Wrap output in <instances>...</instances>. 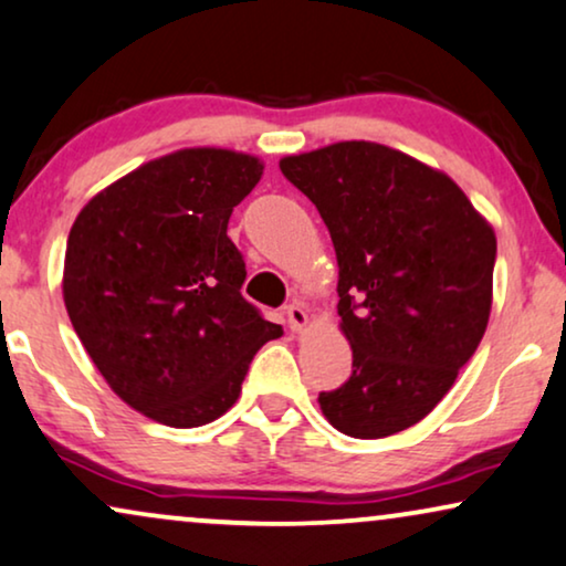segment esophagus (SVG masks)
Masks as SVG:
<instances>
[{
	"label": "esophagus",
	"mask_w": 566,
	"mask_h": 566,
	"mask_svg": "<svg viewBox=\"0 0 566 566\" xmlns=\"http://www.w3.org/2000/svg\"><path fill=\"white\" fill-rule=\"evenodd\" d=\"M287 323H290L292 331H305L307 323H311V318H307L305 305H300V303L287 305Z\"/></svg>",
	"instance_id": "obj_1"
}]
</instances>
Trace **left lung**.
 Returning a JSON list of instances; mask_svg holds the SVG:
<instances>
[{
  "label": "left lung",
  "mask_w": 566,
  "mask_h": 566,
  "mask_svg": "<svg viewBox=\"0 0 566 566\" xmlns=\"http://www.w3.org/2000/svg\"><path fill=\"white\" fill-rule=\"evenodd\" d=\"M318 209L338 263L352 375L321 394L357 440L403 432L446 398L492 313L496 235L442 170L378 142H336L279 160Z\"/></svg>",
  "instance_id": "1"
}]
</instances>
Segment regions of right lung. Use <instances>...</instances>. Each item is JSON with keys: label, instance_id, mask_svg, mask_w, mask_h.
<instances>
[{"label": "right lung", "instance_id": "obj_1", "mask_svg": "<svg viewBox=\"0 0 566 566\" xmlns=\"http://www.w3.org/2000/svg\"><path fill=\"white\" fill-rule=\"evenodd\" d=\"M261 176L259 157L235 149H176L105 186L72 224V326L113 394L160 424L220 419L253 354L282 336L240 295L245 263L228 238Z\"/></svg>", "mask_w": 566, "mask_h": 566}]
</instances>
